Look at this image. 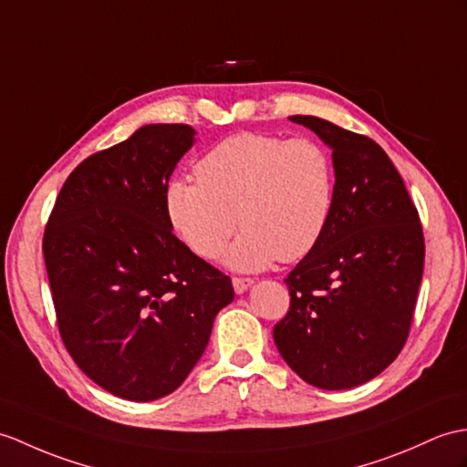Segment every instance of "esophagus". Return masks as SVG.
Listing matches in <instances>:
<instances>
[{
  "mask_svg": "<svg viewBox=\"0 0 467 467\" xmlns=\"http://www.w3.org/2000/svg\"><path fill=\"white\" fill-rule=\"evenodd\" d=\"M253 285V278H241V276H234L233 278V286L236 295H243V292Z\"/></svg>",
  "mask_w": 467,
  "mask_h": 467,
  "instance_id": "obj_1",
  "label": "esophagus"
}]
</instances>
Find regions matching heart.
Masks as SVG:
<instances>
[{
	"label": "heart",
	"mask_w": 467,
	"mask_h": 467,
	"mask_svg": "<svg viewBox=\"0 0 467 467\" xmlns=\"http://www.w3.org/2000/svg\"><path fill=\"white\" fill-rule=\"evenodd\" d=\"M197 181L172 179L165 213L194 254L219 258L238 224L243 234L226 254L238 270H260L305 258L327 231L334 204V162L312 137L236 133L194 165Z\"/></svg>",
	"instance_id": "b5f03b06"
}]
</instances>
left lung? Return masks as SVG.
<instances>
[{
  "label": "left lung",
  "mask_w": 467,
  "mask_h": 467,
  "mask_svg": "<svg viewBox=\"0 0 467 467\" xmlns=\"http://www.w3.org/2000/svg\"><path fill=\"white\" fill-rule=\"evenodd\" d=\"M332 149L334 204L318 244L290 270L275 330L302 380L348 389L392 364L408 340L424 273L416 204L384 149L312 115H292Z\"/></svg>",
  "instance_id": "obj_1"
}]
</instances>
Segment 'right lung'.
Instances as JSON below:
<instances>
[{
	"mask_svg": "<svg viewBox=\"0 0 467 467\" xmlns=\"http://www.w3.org/2000/svg\"><path fill=\"white\" fill-rule=\"evenodd\" d=\"M194 143L182 123L145 125L73 169L43 233L65 348L113 396L150 402L207 348L231 278L172 234L165 189Z\"/></svg>",
	"mask_w": 467,
	"mask_h": 467,
	"instance_id": "1",
	"label": "right lung"
}]
</instances>
